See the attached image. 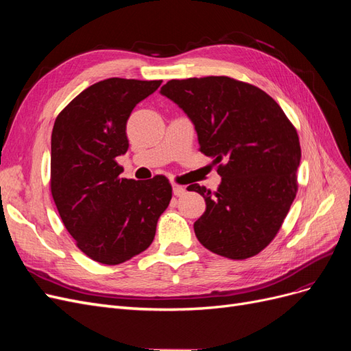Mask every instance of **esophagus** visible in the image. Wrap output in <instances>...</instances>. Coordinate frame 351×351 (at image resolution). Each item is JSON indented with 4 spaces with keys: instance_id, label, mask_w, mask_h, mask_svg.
Segmentation results:
<instances>
[{
    "instance_id": "34e87169",
    "label": "esophagus",
    "mask_w": 351,
    "mask_h": 351,
    "mask_svg": "<svg viewBox=\"0 0 351 351\" xmlns=\"http://www.w3.org/2000/svg\"><path fill=\"white\" fill-rule=\"evenodd\" d=\"M173 193L176 196H183L186 193V189L183 186H178V184H173Z\"/></svg>"
}]
</instances>
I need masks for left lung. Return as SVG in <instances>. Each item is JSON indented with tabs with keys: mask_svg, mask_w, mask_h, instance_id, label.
Returning <instances> with one entry per match:
<instances>
[{
	"mask_svg": "<svg viewBox=\"0 0 351 351\" xmlns=\"http://www.w3.org/2000/svg\"><path fill=\"white\" fill-rule=\"evenodd\" d=\"M161 95L187 114L221 176L214 193L187 187L206 202L193 226L197 240L228 259L254 256L277 236L297 193L294 125L267 92L227 76L169 80Z\"/></svg>",
	"mask_w": 351,
	"mask_h": 351,
	"instance_id": "8db88e82",
	"label": "left lung"
}]
</instances>
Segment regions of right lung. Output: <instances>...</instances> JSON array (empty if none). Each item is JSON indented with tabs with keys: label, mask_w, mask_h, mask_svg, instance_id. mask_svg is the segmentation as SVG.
Masks as SVG:
<instances>
[{
	"label": "right lung",
	"mask_w": 351,
	"mask_h": 351,
	"mask_svg": "<svg viewBox=\"0 0 351 351\" xmlns=\"http://www.w3.org/2000/svg\"><path fill=\"white\" fill-rule=\"evenodd\" d=\"M162 80L111 77L92 84L62 110L51 136V193L77 247L119 265L151 246L173 189L164 176L121 178L115 158L129 149L127 120Z\"/></svg>",
	"instance_id": "right-lung-1"
}]
</instances>
